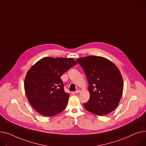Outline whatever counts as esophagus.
<instances>
[{"label": "esophagus", "instance_id": "obj_1", "mask_svg": "<svg viewBox=\"0 0 146 146\" xmlns=\"http://www.w3.org/2000/svg\"><path fill=\"white\" fill-rule=\"evenodd\" d=\"M80 92H81L80 90H77V91H76L75 92V94H78V93H80Z\"/></svg>", "mask_w": 146, "mask_h": 146}]
</instances>
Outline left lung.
I'll return each mask as SVG.
<instances>
[{
  "instance_id": "1",
  "label": "left lung",
  "mask_w": 146,
  "mask_h": 146,
  "mask_svg": "<svg viewBox=\"0 0 146 146\" xmlns=\"http://www.w3.org/2000/svg\"><path fill=\"white\" fill-rule=\"evenodd\" d=\"M89 84L90 100L84 108L94 114L104 115L118 106L123 91V80L117 66L109 59L90 55L76 59Z\"/></svg>"
}]
</instances>
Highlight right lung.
<instances>
[{
  "label": "right lung",
  "instance_id": "obj_1",
  "mask_svg": "<svg viewBox=\"0 0 146 146\" xmlns=\"http://www.w3.org/2000/svg\"><path fill=\"white\" fill-rule=\"evenodd\" d=\"M77 62L71 58L45 57L32 65L24 81L26 96L36 111L46 117L61 113L70 94L65 92L61 76Z\"/></svg>",
  "mask_w": 146,
  "mask_h": 146
}]
</instances>
